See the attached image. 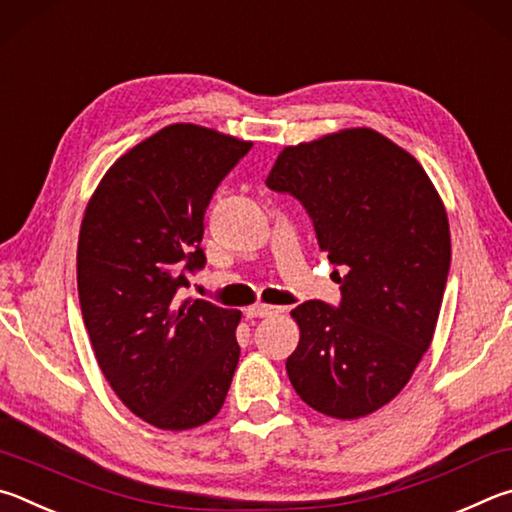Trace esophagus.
<instances>
[{"mask_svg": "<svg viewBox=\"0 0 512 512\" xmlns=\"http://www.w3.org/2000/svg\"><path fill=\"white\" fill-rule=\"evenodd\" d=\"M283 308L279 306H267V303H256V306L247 308V317L254 319V317H272V315H279Z\"/></svg>", "mask_w": 512, "mask_h": 512, "instance_id": "34e87169", "label": "esophagus"}]
</instances>
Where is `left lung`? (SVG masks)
Instances as JSON below:
<instances>
[{
    "instance_id": "obj_1",
    "label": "left lung",
    "mask_w": 512,
    "mask_h": 512,
    "mask_svg": "<svg viewBox=\"0 0 512 512\" xmlns=\"http://www.w3.org/2000/svg\"><path fill=\"white\" fill-rule=\"evenodd\" d=\"M265 184L306 206L337 265L342 303L292 310L301 337L285 369L319 414L364 418L387 405L432 344L450 272V222L425 168L371 128L288 146Z\"/></svg>"
}]
</instances>
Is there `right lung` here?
Returning a JSON list of instances; mask_svg holds the SVG:
<instances>
[{"instance_id": "obj_1", "label": "right lung", "mask_w": 512, "mask_h": 512, "mask_svg": "<svg viewBox=\"0 0 512 512\" xmlns=\"http://www.w3.org/2000/svg\"><path fill=\"white\" fill-rule=\"evenodd\" d=\"M251 141L173 123L114 161L78 236V299L98 366L141 420L170 432L222 409L238 366V310L179 299L202 270L204 211Z\"/></svg>"}]
</instances>
